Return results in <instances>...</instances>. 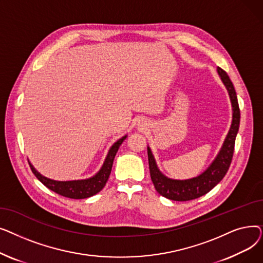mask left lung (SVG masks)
I'll use <instances>...</instances> for the list:
<instances>
[{"label":"left lung","mask_w":263,"mask_h":263,"mask_svg":"<svg viewBox=\"0 0 263 263\" xmlns=\"http://www.w3.org/2000/svg\"><path fill=\"white\" fill-rule=\"evenodd\" d=\"M217 73L229 93L232 105V122L224 144L210 166L197 177L186 179V180H175V179L164 176L160 172L153 153L150 148L147 147L151 180L157 192L163 197L176 201H187L198 198L210 192L222 180L229 170L233 156L234 142H236L240 126V108L236 90L228 74L219 67H217Z\"/></svg>","instance_id":"1"}]
</instances>
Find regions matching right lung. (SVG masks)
<instances>
[{
  "label": "right lung",
  "mask_w": 263,
  "mask_h": 263,
  "mask_svg": "<svg viewBox=\"0 0 263 263\" xmlns=\"http://www.w3.org/2000/svg\"><path fill=\"white\" fill-rule=\"evenodd\" d=\"M127 139V135H124L121 139H119L114 145L109 148L108 154L105 158V161L102 165L100 171L97 173L93 177L84 179V180H72V181H55L51 180V179L44 177L40 175L31 163L30 167L33 172V174L36 176L38 180L45 184L48 189L55 192L57 194L72 198V199H83L88 198L90 196L96 195L97 193H99L105 185L107 179L109 177L110 171H112L114 158L119 149V146L122 144V142Z\"/></svg>",
  "instance_id": "add662e5"
}]
</instances>
